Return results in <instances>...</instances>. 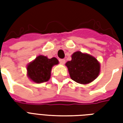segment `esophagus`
<instances>
[{
  "label": "esophagus",
  "mask_w": 123,
  "mask_h": 123,
  "mask_svg": "<svg viewBox=\"0 0 123 123\" xmlns=\"http://www.w3.org/2000/svg\"><path fill=\"white\" fill-rule=\"evenodd\" d=\"M59 62H60V63L61 64H64L65 63V60L64 59H60Z\"/></svg>",
  "instance_id": "34e87169"
}]
</instances>
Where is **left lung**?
Instances as JSON below:
<instances>
[{"mask_svg":"<svg viewBox=\"0 0 123 123\" xmlns=\"http://www.w3.org/2000/svg\"><path fill=\"white\" fill-rule=\"evenodd\" d=\"M70 76L76 82L87 84L98 77L100 64L95 57L87 53L76 51L72 54V60L66 63Z\"/></svg>","mask_w":123,"mask_h":123,"instance_id":"left-lung-1","label":"left lung"}]
</instances>
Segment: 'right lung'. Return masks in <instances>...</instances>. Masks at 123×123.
<instances>
[{"instance_id": "add662e5", "label": "right lung", "mask_w": 123, "mask_h": 123, "mask_svg": "<svg viewBox=\"0 0 123 123\" xmlns=\"http://www.w3.org/2000/svg\"><path fill=\"white\" fill-rule=\"evenodd\" d=\"M58 64L59 61L55 57L48 59L47 56L39 55L28 64V76L35 83L47 82L51 77L52 67Z\"/></svg>"}]
</instances>
